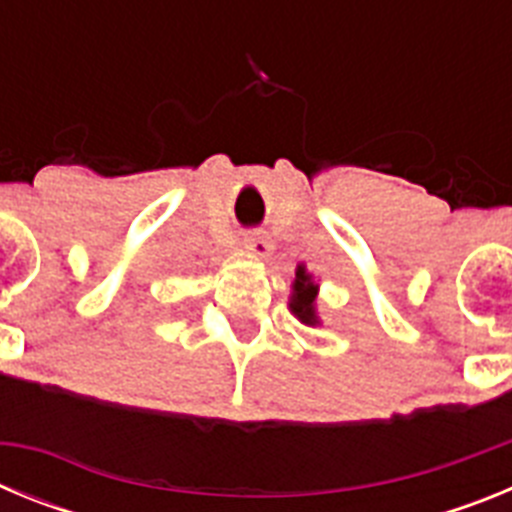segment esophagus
<instances>
[{
    "label": "esophagus",
    "mask_w": 512,
    "mask_h": 512,
    "mask_svg": "<svg viewBox=\"0 0 512 512\" xmlns=\"http://www.w3.org/2000/svg\"><path fill=\"white\" fill-rule=\"evenodd\" d=\"M243 248H246L248 253H251L253 259H266L271 253V241L269 235L261 233V230H253V233H246V238H243Z\"/></svg>",
    "instance_id": "1"
}]
</instances>
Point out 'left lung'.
I'll use <instances>...</instances> for the list:
<instances>
[{"mask_svg":"<svg viewBox=\"0 0 512 512\" xmlns=\"http://www.w3.org/2000/svg\"><path fill=\"white\" fill-rule=\"evenodd\" d=\"M318 289L320 284L315 282L305 264H297L295 282H292V295H289V312L300 320L307 328H318Z\"/></svg>","mask_w":512,"mask_h":512,"instance_id":"1","label":"left lung"}]
</instances>
